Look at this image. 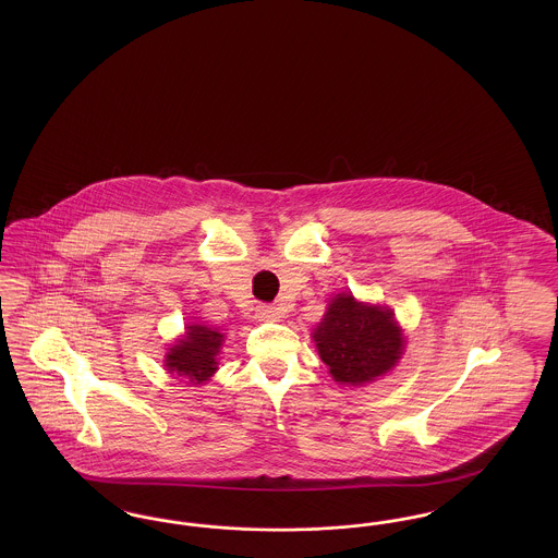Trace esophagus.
Returning <instances> with one entry per match:
<instances>
[{"mask_svg":"<svg viewBox=\"0 0 558 558\" xmlns=\"http://www.w3.org/2000/svg\"><path fill=\"white\" fill-rule=\"evenodd\" d=\"M255 316L262 319V322H278V319L282 318L280 310L274 307V305H257Z\"/></svg>","mask_w":558,"mask_h":558,"instance_id":"34e87169","label":"esophagus"}]
</instances>
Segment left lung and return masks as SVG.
<instances>
[{
    "instance_id": "left-lung-1",
    "label": "left lung",
    "mask_w": 558,
    "mask_h": 558,
    "mask_svg": "<svg viewBox=\"0 0 558 558\" xmlns=\"http://www.w3.org/2000/svg\"><path fill=\"white\" fill-rule=\"evenodd\" d=\"M319 360L341 385H366L396 368L403 335L389 307L337 294L314 330Z\"/></svg>"
}]
</instances>
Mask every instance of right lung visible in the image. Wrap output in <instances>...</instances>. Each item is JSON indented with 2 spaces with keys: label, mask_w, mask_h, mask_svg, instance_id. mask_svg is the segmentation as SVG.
<instances>
[{
  "label": "right lung",
  "mask_w": 558,
  "mask_h": 558,
  "mask_svg": "<svg viewBox=\"0 0 558 558\" xmlns=\"http://www.w3.org/2000/svg\"><path fill=\"white\" fill-rule=\"evenodd\" d=\"M223 335L217 328L192 324L186 326L184 339H178L165 355V368L171 374L184 376L192 385L209 380L217 371V353Z\"/></svg>",
  "instance_id": "right-lung-1"
}]
</instances>
